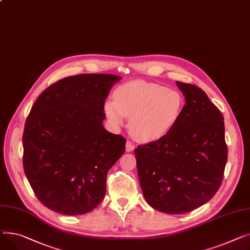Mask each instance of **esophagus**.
Masks as SVG:
<instances>
[{"instance_id":"esophagus-1","label":"esophagus","mask_w":250,"mask_h":250,"mask_svg":"<svg viewBox=\"0 0 250 250\" xmlns=\"http://www.w3.org/2000/svg\"><path fill=\"white\" fill-rule=\"evenodd\" d=\"M134 150V144L132 143V142H130V141H127V143H126V151L127 152H131V151H133Z\"/></svg>"}]
</instances>
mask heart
I'll return each instance as SVG.
<instances>
[{
	"label": "heart",
	"instance_id": "obj_1",
	"mask_svg": "<svg viewBox=\"0 0 250 250\" xmlns=\"http://www.w3.org/2000/svg\"><path fill=\"white\" fill-rule=\"evenodd\" d=\"M115 101L105 103L104 110L115 126L130 118L129 129L133 137L152 142L167 136L183 113V96L167 86L141 80L126 83L116 89Z\"/></svg>",
	"mask_w": 250,
	"mask_h": 250
}]
</instances>
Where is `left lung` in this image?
I'll return each instance as SVG.
<instances>
[{"instance_id":"8db88e82","label":"left lung","mask_w":250,"mask_h":250,"mask_svg":"<svg viewBox=\"0 0 250 250\" xmlns=\"http://www.w3.org/2000/svg\"><path fill=\"white\" fill-rule=\"evenodd\" d=\"M177 85L186 101L178 123L164 138L134 150L145 200L167 214L209 202L222 183L228 153L221 112L200 87Z\"/></svg>"}]
</instances>
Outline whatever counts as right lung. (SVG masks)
Wrapping results in <instances>:
<instances>
[{
    "instance_id": "right-lung-1",
    "label": "right lung",
    "mask_w": 250,
    "mask_h": 250,
    "mask_svg": "<svg viewBox=\"0 0 250 250\" xmlns=\"http://www.w3.org/2000/svg\"><path fill=\"white\" fill-rule=\"evenodd\" d=\"M121 79L103 73L68 77L34 103L23 133V167L48 209L83 215L104 199L108 170L125 151L126 139L103 124L105 100Z\"/></svg>"
}]
</instances>
